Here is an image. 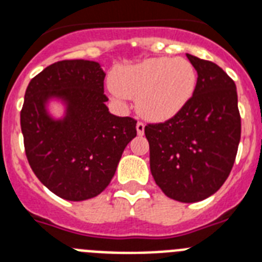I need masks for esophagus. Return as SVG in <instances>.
I'll list each match as a JSON object with an SVG mask.
<instances>
[{"label": "esophagus", "mask_w": 262, "mask_h": 262, "mask_svg": "<svg viewBox=\"0 0 262 262\" xmlns=\"http://www.w3.org/2000/svg\"><path fill=\"white\" fill-rule=\"evenodd\" d=\"M136 127H137V133L140 136L144 135V130H145V124L144 122H141V121H138L137 125H136Z\"/></svg>", "instance_id": "esophagus-1"}]
</instances>
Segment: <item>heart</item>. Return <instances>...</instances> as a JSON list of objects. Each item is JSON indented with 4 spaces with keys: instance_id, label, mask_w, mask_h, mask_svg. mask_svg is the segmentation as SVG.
<instances>
[{
    "instance_id": "obj_1",
    "label": "heart",
    "mask_w": 262,
    "mask_h": 262,
    "mask_svg": "<svg viewBox=\"0 0 262 262\" xmlns=\"http://www.w3.org/2000/svg\"><path fill=\"white\" fill-rule=\"evenodd\" d=\"M195 83L190 61L158 57L116 70L111 89L117 98L136 97V109L144 118L165 121L188 104Z\"/></svg>"
}]
</instances>
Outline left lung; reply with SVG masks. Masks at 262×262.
<instances>
[{
  "mask_svg": "<svg viewBox=\"0 0 262 262\" xmlns=\"http://www.w3.org/2000/svg\"><path fill=\"white\" fill-rule=\"evenodd\" d=\"M197 70L193 96L165 122L148 124L150 172L169 199L197 202L216 193L236 160L241 117L236 83L219 65L186 54Z\"/></svg>",
  "mask_w": 262,
  "mask_h": 262,
  "instance_id": "1",
  "label": "left lung"
}]
</instances>
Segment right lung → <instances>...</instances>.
Instances as JSON below:
<instances>
[{
  "instance_id": "add662e5",
  "label": "right lung",
  "mask_w": 262,
  "mask_h": 262,
  "mask_svg": "<svg viewBox=\"0 0 262 262\" xmlns=\"http://www.w3.org/2000/svg\"><path fill=\"white\" fill-rule=\"evenodd\" d=\"M104 80L98 62L63 60L45 68L26 88L21 109L26 157L37 179L63 200L100 194L137 135L135 118L109 113ZM53 97L67 104L62 120H53L46 112Z\"/></svg>"
}]
</instances>
